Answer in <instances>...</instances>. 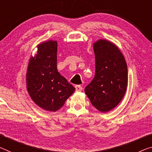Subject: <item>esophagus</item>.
Listing matches in <instances>:
<instances>
[{
  "label": "esophagus",
  "instance_id": "esophagus-1",
  "mask_svg": "<svg viewBox=\"0 0 152 152\" xmlns=\"http://www.w3.org/2000/svg\"><path fill=\"white\" fill-rule=\"evenodd\" d=\"M75 89H76V91H78V92H81V91H82V87H81V86H75Z\"/></svg>",
  "mask_w": 152,
  "mask_h": 152
}]
</instances>
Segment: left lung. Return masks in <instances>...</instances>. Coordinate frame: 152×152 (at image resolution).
<instances>
[{"label":"left lung","instance_id":"obj_1","mask_svg":"<svg viewBox=\"0 0 152 152\" xmlns=\"http://www.w3.org/2000/svg\"><path fill=\"white\" fill-rule=\"evenodd\" d=\"M95 76L85 93L97 110L106 113L120 103L128 86V68L123 53L115 44L104 39L93 43Z\"/></svg>","mask_w":152,"mask_h":152}]
</instances>
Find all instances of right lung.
Returning <instances> with one entry per match:
<instances>
[{
  "label": "right lung",
  "instance_id": "obj_1",
  "mask_svg": "<svg viewBox=\"0 0 152 152\" xmlns=\"http://www.w3.org/2000/svg\"><path fill=\"white\" fill-rule=\"evenodd\" d=\"M30 58L26 83L28 92L34 103L44 110L55 112L75 90L57 70L56 41H43Z\"/></svg>",
  "mask_w": 152,
  "mask_h": 152
}]
</instances>
